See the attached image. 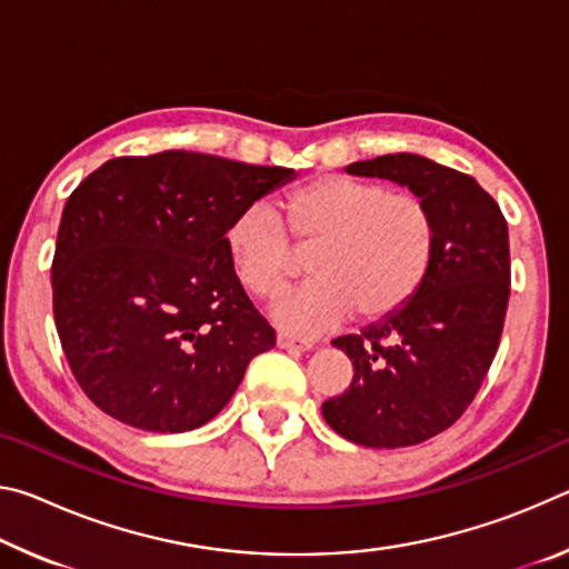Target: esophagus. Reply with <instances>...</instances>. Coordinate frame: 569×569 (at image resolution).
<instances>
[{"label": "esophagus", "instance_id": "esophagus-1", "mask_svg": "<svg viewBox=\"0 0 569 569\" xmlns=\"http://www.w3.org/2000/svg\"><path fill=\"white\" fill-rule=\"evenodd\" d=\"M276 343H278V349H286V351H308L311 349V341H298V339H293V336H288V333H278L276 336Z\"/></svg>", "mask_w": 569, "mask_h": 569}]
</instances>
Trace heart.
I'll return each instance as SVG.
<instances>
[{
  "instance_id": "obj_1",
  "label": "heart",
  "mask_w": 569,
  "mask_h": 569,
  "mask_svg": "<svg viewBox=\"0 0 569 569\" xmlns=\"http://www.w3.org/2000/svg\"><path fill=\"white\" fill-rule=\"evenodd\" d=\"M283 216L288 231L268 206L243 208L226 228V253L238 283L258 298L281 293L298 253L311 256L308 273L316 283L271 308L273 321L301 339L333 329L351 313L363 323L399 313L435 263V213L409 190L319 176L288 192Z\"/></svg>"
}]
</instances>
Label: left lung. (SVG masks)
<instances>
[{"label": "left lung", "mask_w": 569, "mask_h": 569, "mask_svg": "<svg viewBox=\"0 0 569 569\" xmlns=\"http://www.w3.org/2000/svg\"><path fill=\"white\" fill-rule=\"evenodd\" d=\"M346 172L399 182L427 200L437 253L399 313L333 339L353 381L321 411L353 445H421L467 411L492 366L509 301L507 220L475 178L413 152L351 162Z\"/></svg>", "instance_id": "obj_1"}]
</instances>
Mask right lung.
Here are the masks:
<instances>
[{
  "label": "right lung",
  "mask_w": 569,
  "mask_h": 569,
  "mask_svg": "<svg viewBox=\"0 0 569 569\" xmlns=\"http://www.w3.org/2000/svg\"><path fill=\"white\" fill-rule=\"evenodd\" d=\"M288 168L166 150L114 158L67 198L52 261L62 351L94 407L180 435L233 397L276 346L226 253L240 210L286 186Z\"/></svg>",
  "instance_id": "right-lung-1"
}]
</instances>
